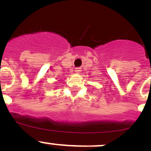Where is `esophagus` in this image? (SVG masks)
Returning <instances> with one entry per match:
<instances>
[{
	"label": "esophagus",
	"mask_w": 151,
	"mask_h": 151,
	"mask_svg": "<svg viewBox=\"0 0 151 151\" xmlns=\"http://www.w3.org/2000/svg\"><path fill=\"white\" fill-rule=\"evenodd\" d=\"M81 71V69L80 68V67H77V68H76V70H75V72L76 73H80V72Z\"/></svg>",
	"instance_id": "1"
}]
</instances>
